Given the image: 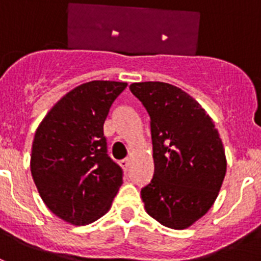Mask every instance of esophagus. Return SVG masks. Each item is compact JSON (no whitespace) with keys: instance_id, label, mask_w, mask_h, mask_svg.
Returning <instances> with one entry per match:
<instances>
[{"instance_id":"obj_1","label":"esophagus","mask_w":261,"mask_h":261,"mask_svg":"<svg viewBox=\"0 0 261 261\" xmlns=\"http://www.w3.org/2000/svg\"><path fill=\"white\" fill-rule=\"evenodd\" d=\"M129 165H130V159L129 158L121 159V161H120V166H121V167H123L125 171L129 168Z\"/></svg>"}]
</instances>
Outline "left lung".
I'll return each instance as SVG.
<instances>
[{
    "label": "left lung",
    "instance_id": "8db88e82",
    "mask_svg": "<svg viewBox=\"0 0 261 261\" xmlns=\"http://www.w3.org/2000/svg\"><path fill=\"white\" fill-rule=\"evenodd\" d=\"M150 116L154 176L141 190L145 211L161 225L181 230L216 201L226 155L213 120L190 94L165 82L130 85Z\"/></svg>",
    "mask_w": 261,
    "mask_h": 261
}]
</instances>
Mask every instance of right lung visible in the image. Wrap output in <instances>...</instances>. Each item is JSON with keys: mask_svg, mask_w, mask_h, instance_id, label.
<instances>
[{"mask_svg": "<svg viewBox=\"0 0 261 261\" xmlns=\"http://www.w3.org/2000/svg\"><path fill=\"white\" fill-rule=\"evenodd\" d=\"M126 82L91 81L62 96L36 129L31 175L59 218L89 225L110 211L123 170L107 154L103 125Z\"/></svg>", "mask_w": 261, "mask_h": 261, "instance_id": "right-lung-1", "label": "right lung"}]
</instances>
